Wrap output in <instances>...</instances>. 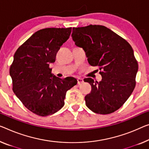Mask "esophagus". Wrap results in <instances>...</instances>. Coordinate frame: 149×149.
Listing matches in <instances>:
<instances>
[{"label": "esophagus", "instance_id": "34e87169", "mask_svg": "<svg viewBox=\"0 0 149 149\" xmlns=\"http://www.w3.org/2000/svg\"><path fill=\"white\" fill-rule=\"evenodd\" d=\"M77 84H78V85H80V84H81L84 82V79L82 78H80V77H78V78L77 79Z\"/></svg>", "mask_w": 149, "mask_h": 149}]
</instances>
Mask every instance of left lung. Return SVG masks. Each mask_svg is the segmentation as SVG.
<instances>
[{
  "mask_svg": "<svg viewBox=\"0 0 149 149\" xmlns=\"http://www.w3.org/2000/svg\"><path fill=\"white\" fill-rule=\"evenodd\" d=\"M75 45L84 50L88 63L98 66L100 81L84 79L92 86L85 96L86 105L97 114H108L119 109L134 90L139 65L132 47L102 25L73 28Z\"/></svg>",
  "mask_w": 149,
  "mask_h": 149,
  "instance_id": "8db88e82",
  "label": "left lung"
}]
</instances>
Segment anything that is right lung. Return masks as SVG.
Returning <instances> with one entry per match:
<instances>
[{"instance_id":"add662e5","label":"right lung","mask_w":149,"mask_h":149,"mask_svg":"<svg viewBox=\"0 0 149 149\" xmlns=\"http://www.w3.org/2000/svg\"><path fill=\"white\" fill-rule=\"evenodd\" d=\"M71 32L72 27L43 29L33 34L14 55L10 68L13 92L28 110L39 116L60 110L67 91L77 83L73 77L55 76L49 68Z\"/></svg>"}]
</instances>
